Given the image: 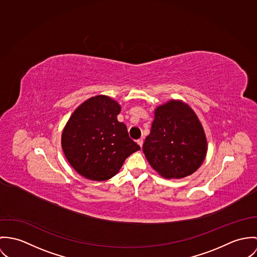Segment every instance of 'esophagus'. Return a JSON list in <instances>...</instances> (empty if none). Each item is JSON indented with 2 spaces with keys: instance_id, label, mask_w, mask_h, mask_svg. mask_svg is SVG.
<instances>
[{
  "instance_id": "34e87169",
  "label": "esophagus",
  "mask_w": 257,
  "mask_h": 257,
  "mask_svg": "<svg viewBox=\"0 0 257 257\" xmlns=\"http://www.w3.org/2000/svg\"><path fill=\"white\" fill-rule=\"evenodd\" d=\"M137 143H138V145H139V146H140V147H141V148H142L143 139H138V140H137Z\"/></svg>"
}]
</instances>
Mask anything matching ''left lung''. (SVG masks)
Masks as SVG:
<instances>
[{"instance_id":"1","label":"left lung","mask_w":257,"mask_h":257,"mask_svg":"<svg viewBox=\"0 0 257 257\" xmlns=\"http://www.w3.org/2000/svg\"><path fill=\"white\" fill-rule=\"evenodd\" d=\"M207 150L204 128L186 102L171 99L155 109L143 152L161 176L179 179L191 175L203 164Z\"/></svg>"}]
</instances>
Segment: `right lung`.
Here are the masks:
<instances>
[{
    "label": "right lung",
    "instance_id": "obj_1",
    "mask_svg": "<svg viewBox=\"0 0 257 257\" xmlns=\"http://www.w3.org/2000/svg\"><path fill=\"white\" fill-rule=\"evenodd\" d=\"M120 111L121 105L111 97L92 96L75 109L62 131L66 159L86 179L113 177L125 160L140 150L129 138L126 125L117 120Z\"/></svg>",
    "mask_w": 257,
    "mask_h": 257
}]
</instances>
